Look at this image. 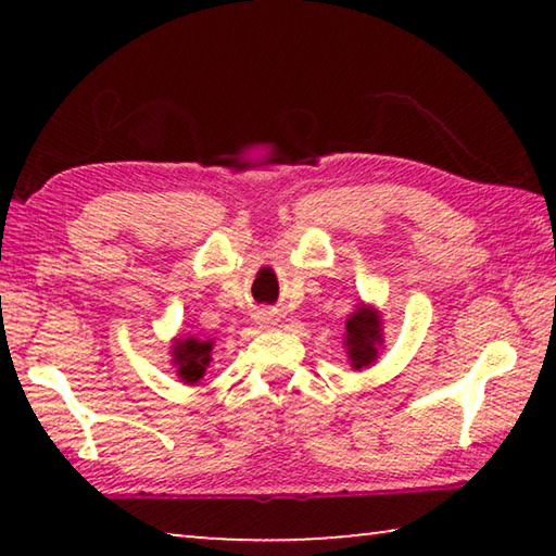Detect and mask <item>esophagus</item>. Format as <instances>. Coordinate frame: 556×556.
<instances>
[{
  "mask_svg": "<svg viewBox=\"0 0 556 556\" xmlns=\"http://www.w3.org/2000/svg\"><path fill=\"white\" fill-rule=\"evenodd\" d=\"M257 324H260V326H265V328H269V326H275V324H277V316L271 314V312H260V314H257Z\"/></svg>",
  "mask_w": 556,
  "mask_h": 556,
  "instance_id": "34e87169",
  "label": "esophagus"
}]
</instances>
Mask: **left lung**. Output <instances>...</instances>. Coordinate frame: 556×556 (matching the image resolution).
Masks as SVG:
<instances>
[{"label": "left lung", "mask_w": 556, "mask_h": 556, "mask_svg": "<svg viewBox=\"0 0 556 556\" xmlns=\"http://www.w3.org/2000/svg\"><path fill=\"white\" fill-rule=\"evenodd\" d=\"M343 348L353 370L370 368L372 363H378L384 351V326L378 306L365 304V301L355 306V312L345 321Z\"/></svg>", "instance_id": "left-lung-1"}]
</instances>
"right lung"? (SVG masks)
<instances>
[{
    "mask_svg": "<svg viewBox=\"0 0 556 556\" xmlns=\"http://www.w3.org/2000/svg\"><path fill=\"white\" fill-rule=\"evenodd\" d=\"M215 341H201L195 336H176L172 341V365L176 368L178 380L184 384H195L211 365Z\"/></svg>",
    "mask_w": 556,
    "mask_h": 556,
    "instance_id": "right-lung-1",
    "label": "right lung"
}]
</instances>
